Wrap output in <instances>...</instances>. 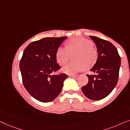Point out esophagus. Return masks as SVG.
Instances as JSON below:
<instances>
[{
    "label": "esophagus",
    "instance_id": "34e87169",
    "mask_svg": "<svg viewBox=\"0 0 130 130\" xmlns=\"http://www.w3.org/2000/svg\"><path fill=\"white\" fill-rule=\"evenodd\" d=\"M70 77H72V78H76L78 77V75H69Z\"/></svg>",
    "mask_w": 130,
    "mask_h": 130
}]
</instances>
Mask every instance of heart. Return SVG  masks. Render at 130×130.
I'll return each mask as SVG.
<instances>
[{
    "label": "heart",
    "instance_id": "b5f03b06",
    "mask_svg": "<svg viewBox=\"0 0 130 130\" xmlns=\"http://www.w3.org/2000/svg\"><path fill=\"white\" fill-rule=\"evenodd\" d=\"M72 55L74 61L62 69L63 72L69 75L76 74L84 68H90L98 59V52L94 43L83 37L71 38L66 42V47H59L56 53V61L59 65H64Z\"/></svg>",
    "mask_w": 130,
    "mask_h": 130
}]
</instances>
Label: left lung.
Returning <instances> with one entry per match:
<instances>
[{"mask_svg": "<svg viewBox=\"0 0 130 130\" xmlns=\"http://www.w3.org/2000/svg\"><path fill=\"white\" fill-rule=\"evenodd\" d=\"M89 37L96 45L98 59L90 70L95 75H87L88 83L82 87V91L88 98L98 101L107 96L116 87L121 58L117 49L110 42L94 36Z\"/></svg>", "mask_w": 130, "mask_h": 130, "instance_id": "1", "label": "left lung"}]
</instances>
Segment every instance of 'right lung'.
I'll list each match as a JSON object with an SVG mask.
<instances>
[{
    "label": "right lung",
    "instance_id": "1",
    "mask_svg": "<svg viewBox=\"0 0 130 130\" xmlns=\"http://www.w3.org/2000/svg\"><path fill=\"white\" fill-rule=\"evenodd\" d=\"M67 38H44L32 42L25 49L19 64L23 84L29 94L38 101L54 100L68 78L65 74L53 75L60 69L56 51Z\"/></svg>",
    "mask_w": 130,
    "mask_h": 130
}]
</instances>
